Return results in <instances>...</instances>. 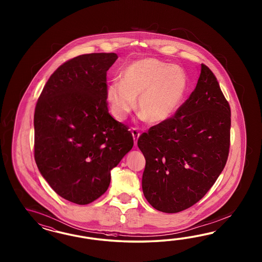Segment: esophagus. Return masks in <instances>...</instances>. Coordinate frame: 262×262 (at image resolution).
Segmentation results:
<instances>
[{
  "instance_id": "1",
  "label": "esophagus",
  "mask_w": 262,
  "mask_h": 262,
  "mask_svg": "<svg viewBox=\"0 0 262 262\" xmlns=\"http://www.w3.org/2000/svg\"><path fill=\"white\" fill-rule=\"evenodd\" d=\"M132 135H133V137H134V142H135V145L136 146V144H137V140H138V138H139V135H140V134L138 133V130H137L136 128H133V129H132Z\"/></svg>"
}]
</instances>
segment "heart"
I'll return each instance as SVG.
<instances>
[{"mask_svg":"<svg viewBox=\"0 0 262 262\" xmlns=\"http://www.w3.org/2000/svg\"><path fill=\"white\" fill-rule=\"evenodd\" d=\"M188 79L183 67L157 58L145 57L128 64L121 74V82L106 88V101L114 118L124 121L136 106L141 119L160 124L170 119L183 102Z\"/></svg>","mask_w":262,"mask_h":262,"instance_id":"heart-1","label":"heart"}]
</instances>
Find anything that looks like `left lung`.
Returning <instances> with one entry per match:
<instances>
[{
  "mask_svg": "<svg viewBox=\"0 0 262 262\" xmlns=\"http://www.w3.org/2000/svg\"><path fill=\"white\" fill-rule=\"evenodd\" d=\"M230 108L213 73L205 64L195 90L172 118L138 138L146 165L144 196L156 209L177 213L211 188L230 149Z\"/></svg>",
  "mask_w": 262,
  "mask_h": 262,
  "instance_id": "1",
  "label": "left lung"
}]
</instances>
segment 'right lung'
I'll return each mask as SVG.
<instances>
[{"mask_svg":"<svg viewBox=\"0 0 262 262\" xmlns=\"http://www.w3.org/2000/svg\"><path fill=\"white\" fill-rule=\"evenodd\" d=\"M114 53L88 54L59 66L48 79L34 111V159L60 197L88 205L102 196L111 171L134 146L127 127L106 103V72Z\"/></svg>","mask_w":262,"mask_h":262,"instance_id":"1","label":"right lung"}]
</instances>
